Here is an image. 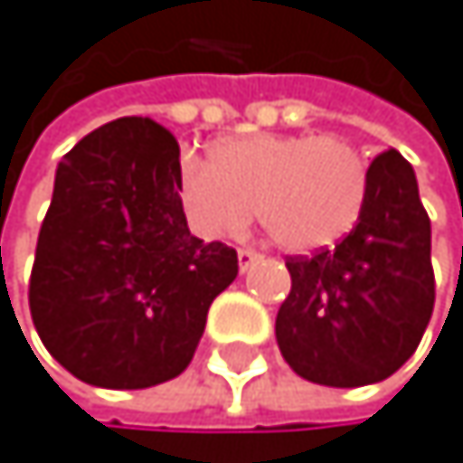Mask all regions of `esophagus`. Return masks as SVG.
Returning <instances> with one entry per match:
<instances>
[{"label":"esophagus","mask_w":463,"mask_h":463,"mask_svg":"<svg viewBox=\"0 0 463 463\" xmlns=\"http://www.w3.org/2000/svg\"><path fill=\"white\" fill-rule=\"evenodd\" d=\"M262 260V254L260 251H254V249H240L237 251V262H240V271H249L254 262H260Z\"/></svg>","instance_id":"34e87169"}]
</instances>
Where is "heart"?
Instances as JSON below:
<instances>
[{
    "instance_id": "1",
    "label": "heart",
    "mask_w": 463,
    "mask_h": 463,
    "mask_svg": "<svg viewBox=\"0 0 463 463\" xmlns=\"http://www.w3.org/2000/svg\"><path fill=\"white\" fill-rule=\"evenodd\" d=\"M175 184L203 237L246 232L257 206L274 246L314 254L354 232L371 177L359 149L339 135L251 132L217 141L209 161L184 152Z\"/></svg>"
}]
</instances>
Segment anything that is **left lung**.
Returning a JSON list of instances; mask_svg holds the SVG:
<instances>
[{"mask_svg":"<svg viewBox=\"0 0 463 463\" xmlns=\"http://www.w3.org/2000/svg\"><path fill=\"white\" fill-rule=\"evenodd\" d=\"M367 201L336 249L288 257L291 294L277 345L291 371L328 387L393 376L424 336L436 302L430 217L413 166L387 149L367 166Z\"/></svg>","mask_w":463,"mask_h":463,"instance_id":"1","label":"left lung"}]
</instances>
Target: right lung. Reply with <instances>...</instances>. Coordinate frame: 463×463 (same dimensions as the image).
Instances as JSON below:
<instances>
[{"label": "right lung", "instance_id": "right-lung-1", "mask_svg": "<svg viewBox=\"0 0 463 463\" xmlns=\"http://www.w3.org/2000/svg\"><path fill=\"white\" fill-rule=\"evenodd\" d=\"M181 146L152 118L109 121L56 169L30 274V317L50 356L96 387L181 376L237 251L203 243L177 197Z\"/></svg>", "mask_w": 463, "mask_h": 463}]
</instances>
